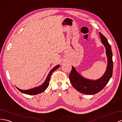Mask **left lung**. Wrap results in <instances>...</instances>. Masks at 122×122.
I'll list each match as a JSON object with an SVG mask.
<instances>
[{"label":"left lung","instance_id":"1","mask_svg":"<svg viewBox=\"0 0 122 122\" xmlns=\"http://www.w3.org/2000/svg\"><path fill=\"white\" fill-rule=\"evenodd\" d=\"M99 34L102 44L106 49L107 57V68L103 76L97 80H89L81 76L73 66L69 74V79L73 87L80 92L85 94L92 95L99 92L106 86L112 75L113 65L111 46L107 38L101 33Z\"/></svg>","mask_w":122,"mask_h":122}]
</instances>
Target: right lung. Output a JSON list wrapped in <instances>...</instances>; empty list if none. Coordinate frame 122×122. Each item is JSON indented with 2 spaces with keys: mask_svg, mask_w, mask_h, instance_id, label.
<instances>
[{
  "mask_svg": "<svg viewBox=\"0 0 122 122\" xmlns=\"http://www.w3.org/2000/svg\"><path fill=\"white\" fill-rule=\"evenodd\" d=\"M60 66V65H56V66H55L53 69H52L51 70H50V71L49 72V73L48 75V76L46 78V80L45 81L44 83L41 84V85L39 86L38 87H34L33 88H31L30 89H28V90H21L19 89L18 88H17V87H16L17 88V89L20 91L21 92L25 93L26 94H29V95H36V94H38L41 93H42V92H44L46 89H47L48 87V86L49 85V81H50V77L51 75L52 74L53 72L56 70L57 69H58L59 68V67Z\"/></svg>",
  "mask_w": 122,
  "mask_h": 122,
  "instance_id": "right-lung-1",
  "label": "right lung"
}]
</instances>
